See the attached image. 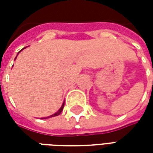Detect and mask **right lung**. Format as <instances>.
<instances>
[{
  "label": "right lung",
  "mask_w": 153,
  "mask_h": 153,
  "mask_svg": "<svg viewBox=\"0 0 153 153\" xmlns=\"http://www.w3.org/2000/svg\"><path fill=\"white\" fill-rule=\"evenodd\" d=\"M23 49H24V48H23ZM23 49H22V50H23ZM15 59H16V58H15ZM63 107H64V103H63V105H62V106L60 107V109L59 110V111H58L57 112H56V113H55V114H53V115H50V116H48V117H46V118H44V119L50 118V117H54V116H56V115H59L60 114V113H61V111H62V110H63Z\"/></svg>",
  "instance_id": "right-lung-1"
}]
</instances>
